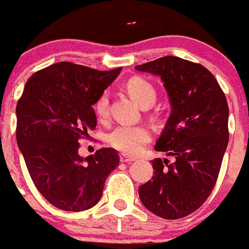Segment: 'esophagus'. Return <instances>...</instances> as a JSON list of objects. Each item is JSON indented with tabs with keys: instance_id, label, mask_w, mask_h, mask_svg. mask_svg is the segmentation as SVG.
<instances>
[{
	"instance_id": "34e87169",
	"label": "esophagus",
	"mask_w": 249,
	"mask_h": 249,
	"mask_svg": "<svg viewBox=\"0 0 249 249\" xmlns=\"http://www.w3.org/2000/svg\"><path fill=\"white\" fill-rule=\"evenodd\" d=\"M135 157L129 156L126 153H120V162H123V163H130V162L135 161Z\"/></svg>"
}]
</instances>
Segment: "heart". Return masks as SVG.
<instances>
[{
    "label": "heart",
    "instance_id": "b5f03b06",
    "mask_svg": "<svg viewBox=\"0 0 249 249\" xmlns=\"http://www.w3.org/2000/svg\"><path fill=\"white\" fill-rule=\"evenodd\" d=\"M126 90L139 106H152L156 101V90L150 82L135 77L127 81ZM98 117H104L108 111V93H102L94 104ZM150 140V131L142 125H119L114 127L107 136V141L114 148L122 152L135 155Z\"/></svg>",
    "mask_w": 249,
    "mask_h": 249
}]
</instances>
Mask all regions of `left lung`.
I'll list each match as a JSON object with an SVG mask.
<instances>
[{"instance_id": "1", "label": "left lung", "mask_w": 249, "mask_h": 249, "mask_svg": "<svg viewBox=\"0 0 249 249\" xmlns=\"http://www.w3.org/2000/svg\"><path fill=\"white\" fill-rule=\"evenodd\" d=\"M159 76L171 114L155 150L173 156L152 161L153 177L139 188L141 203L162 219H180L209 198L229 143V106L213 75L177 56L135 66Z\"/></svg>"}]
</instances>
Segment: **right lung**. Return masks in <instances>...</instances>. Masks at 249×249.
I'll list each match as a JSON object with an SVG mask.
<instances>
[{
  "label": "right lung",
  "mask_w": 249,
  "mask_h": 249,
  "mask_svg": "<svg viewBox=\"0 0 249 249\" xmlns=\"http://www.w3.org/2000/svg\"><path fill=\"white\" fill-rule=\"evenodd\" d=\"M120 71L64 61L25 83L16 108L18 147L36 189L57 209L83 211L96 205L107 177L119 166L118 151L110 147L83 159L78 140L96 129L93 106Z\"/></svg>",
  "instance_id": "add662e5"
}]
</instances>
